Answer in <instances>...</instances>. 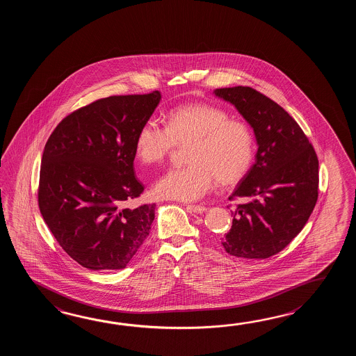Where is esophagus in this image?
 <instances>
[{
    "label": "esophagus",
    "instance_id": "esophagus-1",
    "mask_svg": "<svg viewBox=\"0 0 356 356\" xmlns=\"http://www.w3.org/2000/svg\"><path fill=\"white\" fill-rule=\"evenodd\" d=\"M186 207L191 212H196V213H204L207 209L204 207V206H201V204H186Z\"/></svg>",
    "mask_w": 356,
    "mask_h": 356
}]
</instances>
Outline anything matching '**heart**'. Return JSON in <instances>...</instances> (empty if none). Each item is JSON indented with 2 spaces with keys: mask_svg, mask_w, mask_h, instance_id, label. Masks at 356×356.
<instances>
[{
  "mask_svg": "<svg viewBox=\"0 0 356 356\" xmlns=\"http://www.w3.org/2000/svg\"><path fill=\"white\" fill-rule=\"evenodd\" d=\"M164 126L147 120L135 143L137 159L145 164L163 161L175 145L189 144L188 165L170 168L155 181L154 193L160 198L197 201L211 192L216 178L234 183L252 165L254 146L250 129L220 106L206 103L177 106L167 114Z\"/></svg>",
  "mask_w": 356,
  "mask_h": 356,
  "instance_id": "obj_1",
  "label": "heart"
}]
</instances>
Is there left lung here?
<instances>
[{
    "instance_id": "obj_1",
    "label": "left lung",
    "mask_w": 356,
    "mask_h": 356,
    "mask_svg": "<svg viewBox=\"0 0 356 356\" xmlns=\"http://www.w3.org/2000/svg\"><path fill=\"white\" fill-rule=\"evenodd\" d=\"M215 95L232 103L254 131L256 161L229 200L236 204L221 244L235 257L264 259L279 253L309 219L318 198V158L290 114L250 86L221 88Z\"/></svg>"
}]
</instances>
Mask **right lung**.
I'll use <instances>...</instances> for the list:
<instances>
[{"instance_id":"right-lung-1","label":"right lung","mask_w":356,"mask_h":356,"mask_svg":"<svg viewBox=\"0 0 356 356\" xmlns=\"http://www.w3.org/2000/svg\"><path fill=\"white\" fill-rule=\"evenodd\" d=\"M160 99H98L65 117L44 146L39 210L62 250L89 270L124 268L150 233L155 204H124L144 192L135 143Z\"/></svg>"}]
</instances>
